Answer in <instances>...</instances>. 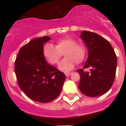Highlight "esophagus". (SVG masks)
<instances>
[{"instance_id": "obj_1", "label": "esophagus", "mask_w": 126, "mask_h": 126, "mask_svg": "<svg viewBox=\"0 0 126 126\" xmlns=\"http://www.w3.org/2000/svg\"><path fill=\"white\" fill-rule=\"evenodd\" d=\"M71 74H72V73H71V72H68V73H65V76H66V77H69V76H70V75H71Z\"/></svg>"}]
</instances>
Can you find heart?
Returning a JSON list of instances; mask_svg holds the SVG:
<instances>
[{"label":"heart","mask_w":126,"mask_h":126,"mask_svg":"<svg viewBox=\"0 0 126 126\" xmlns=\"http://www.w3.org/2000/svg\"><path fill=\"white\" fill-rule=\"evenodd\" d=\"M43 56L51 65L59 63L63 54L65 58L59 64V69L62 71H70L75 67V63H81L86 55V46L82 42L71 37H65L55 42V46L47 44L44 46Z\"/></svg>","instance_id":"1"}]
</instances>
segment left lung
Returning a JSON list of instances; mask_svg holds the SVG:
<instances>
[{"label":"left lung","mask_w":126,"mask_h":126,"mask_svg":"<svg viewBox=\"0 0 126 126\" xmlns=\"http://www.w3.org/2000/svg\"><path fill=\"white\" fill-rule=\"evenodd\" d=\"M80 36L88 47V57L83 69L77 70L80 75L79 89L89 97L101 95L110 90L114 82L116 55L110 42L99 34L84 31ZM88 68L90 71H84Z\"/></svg>","instance_id":"obj_1"}]
</instances>
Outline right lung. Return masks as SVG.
<instances>
[{"instance_id":"right-lung-1","label":"right lung","mask_w":126,"mask_h":126,"mask_svg":"<svg viewBox=\"0 0 126 126\" xmlns=\"http://www.w3.org/2000/svg\"><path fill=\"white\" fill-rule=\"evenodd\" d=\"M49 36L34 38L21 47L15 61V73L21 90L40 103L55 99L61 92L65 75L49 65L43 56L44 45Z\"/></svg>"}]
</instances>
